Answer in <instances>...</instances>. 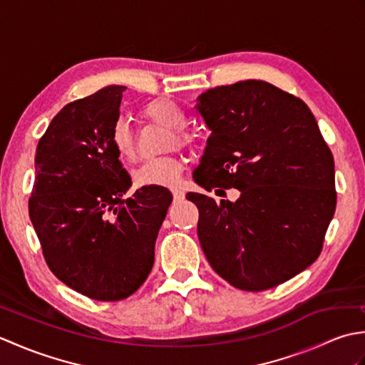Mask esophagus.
<instances>
[{
	"mask_svg": "<svg viewBox=\"0 0 365 365\" xmlns=\"http://www.w3.org/2000/svg\"><path fill=\"white\" fill-rule=\"evenodd\" d=\"M170 191H173L174 200H180V199H183V196H185V192H183L182 188H173Z\"/></svg>",
	"mask_w": 365,
	"mask_h": 365,
	"instance_id": "1",
	"label": "esophagus"
}]
</instances>
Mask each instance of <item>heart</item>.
I'll return each instance as SVG.
<instances>
[{"label":"heart","mask_w":365,"mask_h":365,"mask_svg":"<svg viewBox=\"0 0 365 365\" xmlns=\"http://www.w3.org/2000/svg\"><path fill=\"white\" fill-rule=\"evenodd\" d=\"M143 115L157 125L170 131L168 139L169 145H190L195 141L187 127V114L175 102L165 97L153 98L143 106ZM110 143L115 155L123 161L135 158V144L131 138L130 128L123 120H118L113 125ZM183 173V163L177 157H161L145 160L133 173L135 187H174Z\"/></svg>","instance_id":"b5f03b06"}]
</instances>
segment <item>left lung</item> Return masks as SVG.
<instances>
[{
	"label": "left lung",
	"mask_w": 365,
	"mask_h": 365,
	"mask_svg": "<svg viewBox=\"0 0 365 365\" xmlns=\"http://www.w3.org/2000/svg\"><path fill=\"white\" fill-rule=\"evenodd\" d=\"M197 113L212 131L192 178L197 237L222 279L247 292L276 287L319 257L336 212L334 158L309 106L262 80L208 89ZM218 191V190H216Z\"/></svg>",
	"instance_id": "8db88e82"
}]
</instances>
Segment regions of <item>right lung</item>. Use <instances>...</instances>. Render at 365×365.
I'll return each instance as SVG.
<instances>
[{
    "instance_id": "obj_1",
    "label": "right lung",
    "mask_w": 365,
    "mask_h": 365,
    "mask_svg": "<svg viewBox=\"0 0 365 365\" xmlns=\"http://www.w3.org/2000/svg\"><path fill=\"white\" fill-rule=\"evenodd\" d=\"M125 89L111 84L66 105L38 141L34 160L29 218L46 265L97 301H119L141 287L173 202L165 187L125 197L131 178L110 143Z\"/></svg>"
}]
</instances>
